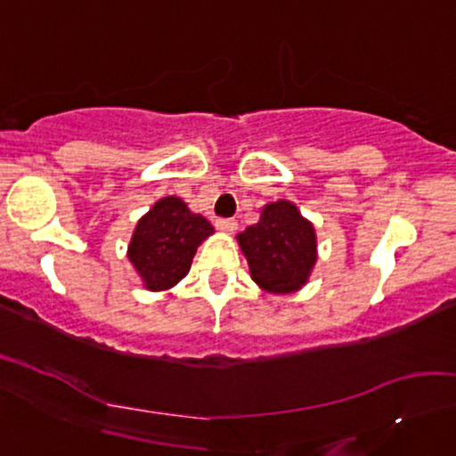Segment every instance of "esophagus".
Returning <instances> with one entry per match:
<instances>
[{"label": "esophagus", "mask_w": 456, "mask_h": 456, "mask_svg": "<svg viewBox=\"0 0 456 456\" xmlns=\"http://www.w3.org/2000/svg\"><path fill=\"white\" fill-rule=\"evenodd\" d=\"M216 228L222 230V232H228V234H232L234 230L238 228V224H236V220H232V218H222V220L216 222Z\"/></svg>", "instance_id": "34e87169"}]
</instances>
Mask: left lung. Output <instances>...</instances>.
<instances>
[{"label": "left lung", "mask_w": 456, "mask_h": 456, "mask_svg": "<svg viewBox=\"0 0 456 456\" xmlns=\"http://www.w3.org/2000/svg\"><path fill=\"white\" fill-rule=\"evenodd\" d=\"M236 238L248 261L252 281L269 293L301 289L318 261L314 224L287 200L265 206L261 220Z\"/></svg>", "instance_id": "8db88e82"}]
</instances>
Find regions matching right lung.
Instances as JSON below:
<instances>
[{
	"label": "right lung",
	"instance_id": "right-lung-1",
	"mask_svg": "<svg viewBox=\"0 0 456 456\" xmlns=\"http://www.w3.org/2000/svg\"><path fill=\"white\" fill-rule=\"evenodd\" d=\"M212 232L204 216L189 212L183 200L167 195L138 220L128 258L146 289H171L187 275L198 247Z\"/></svg>",
	"mask_w": 456,
	"mask_h": 456
}]
</instances>
